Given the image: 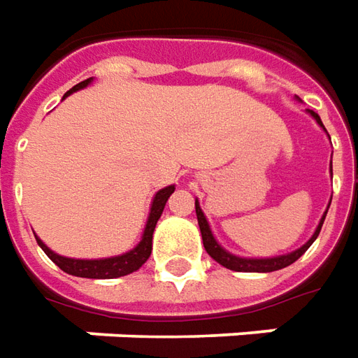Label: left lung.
<instances>
[{
    "label": "left lung",
    "instance_id": "8db88e82",
    "mask_svg": "<svg viewBox=\"0 0 358 358\" xmlns=\"http://www.w3.org/2000/svg\"><path fill=\"white\" fill-rule=\"evenodd\" d=\"M306 113L325 130V127L322 124V118L317 117V113L310 110V108H306ZM325 132H327V130H325ZM327 136H329V134H327ZM329 173L334 177V167H331V164H329ZM329 204H331V201H329ZM329 204H327V208H329ZM194 208H196V220H199V228H201V236H203V243L206 253H208L216 263H220L222 267L230 268V271H238V273H271V271H278V268H285L288 267V265H292L296 259H300L306 253L308 248H310L315 241V238L320 236V230H322V226H324L325 214H327V210H325L324 216H322V220L317 224V228H315V231L312 234V238H310L302 248H298V250L290 251V253H285V255H275V257H240V255H236V253H230L228 250H224L220 243H218V240L214 238V234H212L210 230V224H208L203 208H201V204H199V199L194 201Z\"/></svg>",
    "mask_w": 358,
    "mask_h": 358
}]
</instances>
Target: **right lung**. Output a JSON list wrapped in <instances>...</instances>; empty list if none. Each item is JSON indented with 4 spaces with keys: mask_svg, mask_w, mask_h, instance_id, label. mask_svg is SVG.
<instances>
[{
    "mask_svg": "<svg viewBox=\"0 0 358 358\" xmlns=\"http://www.w3.org/2000/svg\"><path fill=\"white\" fill-rule=\"evenodd\" d=\"M93 78L90 80L81 81L78 85H73L66 95L64 99L76 93V91L85 90L90 85ZM175 191V185H169V187H164L159 189L157 193L154 194V201H152V206H150V214H148L146 226H144V231H142V238L138 241L136 245L132 250H128L127 253H120V255H113V257H101V259H73V257H64V255H58L44 243L38 236L36 238V243L43 248V251L48 255V257L58 265V267L68 273V275H73V277H81V278H118L124 277V275H130L134 273L138 268L142 267L144 263L150 257L152 253V238H154V230L155 224L159 220L162 212L165 208V203L167 199L171 196V193Z\"/></svg>",
    "mask_w": 358,
    "mask_h": 358,
    "instance_id": "1",
    "label": "right lung"
}]
</instances>
